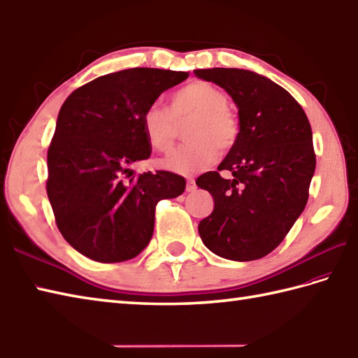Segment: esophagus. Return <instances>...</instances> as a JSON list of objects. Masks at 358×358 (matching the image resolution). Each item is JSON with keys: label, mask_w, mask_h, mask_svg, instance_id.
<instances>
[{"label": "esophagus", "mask_w": 358, "mask_h": 358, "mask_svg": "<svg viewBox=\"0 0 358 358\" xmlns=\"http://www.w3.org/2000/svg\"><path fill=\"white\" fill-rule=\"evenodd\" d=\"M194 189H196L194 179H188L187 180V192H194Z\"/></svg>", "instance_id": "1"}]
</instances>
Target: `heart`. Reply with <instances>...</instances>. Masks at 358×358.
Listing matches in <instances>:
<instances>
[{"instance_id": "1", "label": "heart", "mask_w": 358, "mask_h": 358, "mask_svg": "<svg viewBox=\"0 0 358 358\" xmlns=\"http://www.w3.org/2000/svg\"><path fill=\"white\" fill-rule=\"evenodd\" d=\"M227 94L202 80H194L173 94L169 111L151 105L142 115V129L152 148L170 152L176 142V123L192 119L185 128L188 143L166 157L162 165L173 173L189 176L207 169L221 151L230 150L238 141L239 127L230 113Z\"/></svg>"}]
</instances>
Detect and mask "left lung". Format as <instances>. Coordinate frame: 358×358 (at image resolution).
I'll return each instance as SVG.
<instances>
[{"label":"left lung","mask_w":358,"mask_h":358,"mask_svg":"<svg viewBox=\"0 0 358 358\" xmlns=\"http://www.w3.org/2000/svg\"><path fill=\"white\" fill-rule=\"evenodd\" d=\"M235 101L238 141L217 171L196 179L213 196L215 208L199 222L208 250L225 259L253 261L280 245L308 203L315 173L312 129L290 94L261 74L236 68L196 69Z\"/></svg>","instance_id":"8db88e82"}]
</instances>
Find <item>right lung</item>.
I'll return each mask as SVG.
<instances>
[{
	"label": "right lung",
	"instance_id": "right-lung-1",
	"mask_svg": "<svg viewBox=\"0 0 358 358\" xmlns=\"http://www.w3.org/2000/svg\"><path fill=\"white\" fill-rule=\"evenodd\" d=\"M188 72L123 69L78 87L58 113L48 150V198L57 227L74 249L99 262L137 257L155 230L160 199L184 193L170 171L134 176L151 156L142 129L145 109Z\"/></svg>",
	"mask_w": 358,
	"mask_h": 358
}]
</instances>
